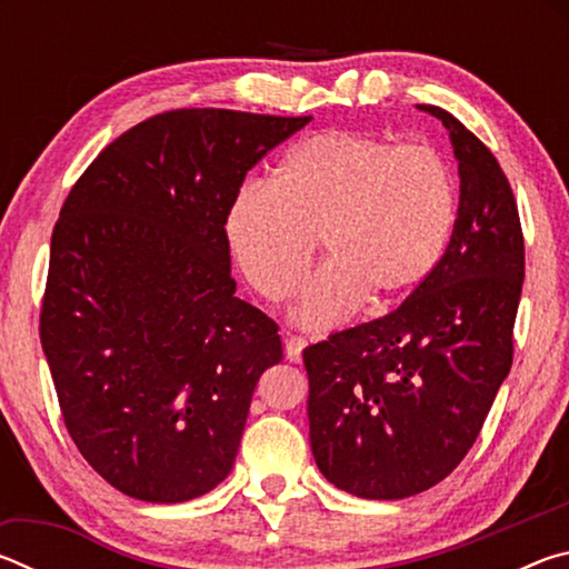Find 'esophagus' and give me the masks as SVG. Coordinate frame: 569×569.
<instances>
[{
    "label": "esophagus",
    "instance_id": "1",
    "mask_svg": "<svg viewBox=\"0 0 569 569\" xmlns=\"http://www.w3.org/2000/svg\"><path fill=\"white\" fill-rule=\"evenodd\" d=\"M303 349H306V339L303 336H296V333H288L286 336V356L288 361L298 363L303 359Z\"/></svg>",
    "mask_w": 569,
    "mask_h": 569
}]
</instances>
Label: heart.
Wrapping results in <instances>:
<instances>
[{
    "label": "heart",
    "instance_id": "heart-1",
    "mask_svg": "<svg viewBox=\"0 0 569 569\" xmlns=\"http://www.w3.org/2000/svg\"><path fill=\"white\" fill-rule=\"evenodd\" d=\"M457 223L445 156L421 142L323 130L283 158L276 182H248L226 233L248 283L271 303L291 298L319 240L331 261L296 303L306 329H333L371 293L393 301L435 273Z\"/></svg>",
    "mask_w": 569,
    "mask_h": 569
}]
</instances>
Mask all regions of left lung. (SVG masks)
Returning <instances> with one entry per match:
<instances>
[{
    "mask_svg": "<svg viewBox=\"0 0 569 569\" xmlns=\"http://www.w3.org/2000/svg\"><path fill=\"white\" fill-rule=\"evenodd\" d=\"M455 233L427 281L391 313L308 346V423L321 475L363 499L439 485L475 445L512 369L525 236L512 186L455 114Z\"/></svg>",
    "mask_w": 569,
    "mask_h": 569,
    "instance_id": "left-lung-1",
    "label": "left lung"
}]
</instances>
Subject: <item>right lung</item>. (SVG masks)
<instances>
[{
	"label": "right lung",
	"instance_id": "right-lung-1",
	"mask_svg": "<svg viewBox=\"0 0 569 569\" xmlns=\"http://www.w3.org/2000/svg\"><path fill=\"white\" fill-rule=\"evenodd\" d=\"M311 114H152L112 140L52 230L40 339L74 447L142 502L210 492L250 399L283 359L278 323L236 298L226 220L248 170Z\"/></svg>",
	"mask_w": 569,
	"mask_h": 569
}]
</instances>
